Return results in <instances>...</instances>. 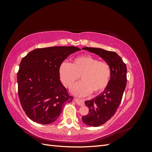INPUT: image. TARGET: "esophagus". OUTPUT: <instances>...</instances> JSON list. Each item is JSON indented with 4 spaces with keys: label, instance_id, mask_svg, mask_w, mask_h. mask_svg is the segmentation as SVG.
Returning a JSON list of instances; mask_svg holds the SVG:
<instances>
[{
    "label": "esophagus",
    "instance_id": "esophagus-1",
    "mask_svg": "<svg viewBox=\"0 0 152 152\" xmlns=\"http://www.w3.org/2000/svg\"><path fill=\"white\" fill-rule=\"evenodd\" d=\"M75 102L78 105H79V106H84V102L82 99L75 98Z\"/></svg>",
    "mask_w": 152,
    "mask_h": 152
}]
</instances>
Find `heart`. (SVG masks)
Returning <instances> with one entry per match:
<instances>
[{
    "label": "heart",
    "mask_w": 152,
    "mask_h": 152,
    "mask_svg": "<svg viewBox=\"0 0 152 152\" xmlns=\"http://www.w3.org/2000/svg\"><path fill=\"white\" fill-rule=\"evenodd\" d=\"M59 74L63 85L70 89L79 80L82 82L72 89V93L82 97L91 94L103 92L107 87L111 77L108 64L89 54L82 55L73 59L70 64L63 62L59 68Z\"/></svg>",
    "instance_id": "b5f03b06"
}]
</instances>
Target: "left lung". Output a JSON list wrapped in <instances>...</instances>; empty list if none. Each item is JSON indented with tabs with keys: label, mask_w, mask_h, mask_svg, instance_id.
<instances>
[{
	"label": "left lung",
	"mask_w": 152,
	"mask_h": 152,
	"mask_svg": "<svg viewBox=\"0 0 152 152\" xmlns=\"http://www.w3.org/2000/svg\"><path fill=\"white\" fill-rule=\"evenodd\" d=\"M82 49L98 55L111 69L109 83L104 91L94 98L85 102L89 112L82 117V121L86 125L98 127L114 115L121 103L127 83V67L116 53L94 48L86 47Z\"/></svg>",
	"instance_id": "left-lung-1"
}]
</instances>
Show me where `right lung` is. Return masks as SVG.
Instances as JSON below:
<instances>
[{"label":"right lung","instance_id":"add662e5","mask_svg":"<svg viewBox=\"0 0 152 152\" xmlns=\"http://www.w3.org/2000/svg\"><path fill=\"white\" fill-rule=\"evenodd\" d=\"M80 49L55 46L35 49L21 59L17 74L18 96L24 112L38 124H51L73 98L60 81L59 68L65 59Z\"/></svg>","mask_w":152,"mask_h":152}]
</instances>
